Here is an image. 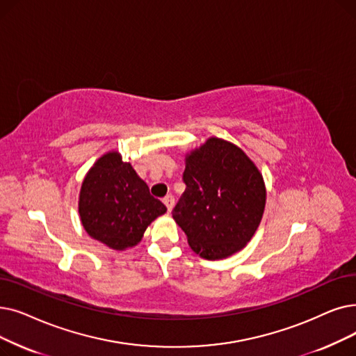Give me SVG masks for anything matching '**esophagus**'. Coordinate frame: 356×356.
Masks as SVG:
<instances>
[{"label":"esophagus","instance_id":"esophagus-1","mask_svg":"<svg viewBox=\"0 0 356 356\" xmlns=\"http://www.w3.org/2000/svg\"><path fill=\"white\" fill-rule=\"evenodd\" d=\"M163 202H164V205L167 207L168 211H172L173 204H175V196H173V195H167V196L163 199Z\"/></svg>","mask_w":356,"mask_h":356}]
</instances>
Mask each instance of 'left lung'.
<instances>
[{
	"mask_svg": "<svg viewBox=\"0 0 356 356\" xmlns=\"http://www.w3.org/2000/svg\"><path fill=\"white\" fill-rule=\"evenodd\" d=\"M186 191L173 218L192 250L208 260L234 254L250 241L264 215L266 191L257 167L234 144L209 140L186 157Z\"/></svg>",
	"mask_w": 356,
	"mask_h": 356,
	"instance_id": "left-lung-1",
	"label": "left lung"
}]
</instances>
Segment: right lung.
Segmentation results:
<instances>
[{"label":"right lung","mask_w":356,"mask_h":356,"mask_svg":"<svg viewBox=\"0 0 356 356\" xmlns=\"http://www.w3.org/2000/svg\"><path fill=\"white\" fill-rule=\"evenodd\" d=\"M79 211L84 229L115 250L138 244L147 227L167 208L149 195L147 183L116 151L107 152L87 173Z\"/></svg>","instance_id":"obj_1"}]
</instances>
